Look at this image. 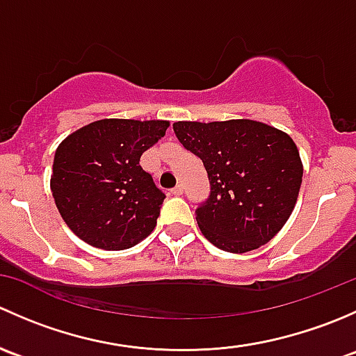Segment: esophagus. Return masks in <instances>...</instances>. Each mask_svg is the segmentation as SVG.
<instances>
[{
  "label": "esophagus",
  "mask_w": 356,
  "mask_h": 356,
  "mask_svg": "<svg viewBox=\"0 0 356 356\" xmlns=\"http://www.w3.org/2000/svg\"><path fill=\"white\" fill-rule=\"evenodd\" d=\"M170 193H172V195H174V196H179V195H182V193H184V188H182V184H177L174 189H172Z\"/></svg>",
  "instance_id": "34e87169"
}]
</instances>
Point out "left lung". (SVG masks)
I'll list each match as a JSON object with an SVG mask.
<instances>
[{"instance_id": "1", "label": "left lung", "mask_w": 356, "mask_h": 356, "mask_svg": "<svg viewBox=\"0 0 356 356\" xmlns=\"http://www.w3.org/2000/svg\"><path fill=\"white\" fill-rule=\"evenodd\" d=\"M181 145L201 158L210 196L196 208L204 238L229 253L270 241L288 222L303 163L293 139L264 122H175Z\"/></svg>"}]
</instances>
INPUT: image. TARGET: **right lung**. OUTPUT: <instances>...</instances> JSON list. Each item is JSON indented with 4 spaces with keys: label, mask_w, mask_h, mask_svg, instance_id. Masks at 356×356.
<instances>
[{
    "label": "right lung",
    "mask_w": 356,
    "mask_h": 356,
    "mask_svg": "<svg viewBox=\"0 0 356 356\" xmlns=\"http://www.w3.org/2000/svg\"><path fill=\"white\" fill-rule=\"evenodd\" d=\"M168 125L167 120L103 118L60 143L49 186L60 215L77 238L118 251L152 234L165 195L139 160Z\"/></svg>",
    "instance_id": "right-lung-1"
}]
</instances>
